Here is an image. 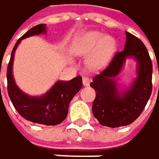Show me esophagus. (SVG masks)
<instances>
[{"instance_id": "1", "label": "esophagus", "mask_w": 159, "mask_h": 159, "mask_svg": "<svg viewBox=\"0 0 159 159\" xmlns=\"http://www.w3.org/2000/svg\"><path fill=\"white\" fill-rule=\"evenodd\" d=\"M90 82H91V80L87 77H83L82 79V83L84 86H89L90 85Z\"/></svg>"}]
</instances>
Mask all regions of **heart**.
I'll use <instances>...</instances> for the list:
<instances>
[{
	"instance_id": "b5f03b06",
	"label": "heart",
	"mask_w": 159,
	"mask_h": 159,
	"mask_svg": "<svg viewBox=\"0 0 159 159\" xmlns=\"http://www.w3.org/2000/svg\"><path fill=\"white\" fill-rule=\"evenodd\" d=\"M73 52L79 55H86L90 52L89 64L92 67H104L116 52V41L110 37L98 31H91L83 34L73 46Z\"/></svg>"
}]
</instances>
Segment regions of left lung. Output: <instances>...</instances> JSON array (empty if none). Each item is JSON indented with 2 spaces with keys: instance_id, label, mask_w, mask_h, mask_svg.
Here are the masks:
<instances>
[{
  "instance_id": "1",
  "label": "left lung",
  "mask_w": 159,
  "mask_h": 159,
  "mask_svg": "<svg viewBox=\"0 0 159 159\" xmlns=\"http://www.w3.org/2000/svg\"><path fill=\"white\" fill-rule=\"evenodd\" d=\"M126 38L124 50L114 55L107 67L91 83L96 93L93 114L101 125L110 128L127 126L138 119L152 93L153 65L148 51L142 40L127 31ZM129 57L137 62V78L128 89L120 92L115 78Z\"/></svg>"
}]
</instances>
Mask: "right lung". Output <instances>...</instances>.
I'll return each instance as SVG.
<instances>
[{
	"mask_svg": "<svg viewBox=\"0 0 159 159\" xmlns=\"http://www.w3.org/2000/svg\"><path fill=\"white\" fill-rule=\"evenodd\" d=\"M45 32V24L37 25L27 31L15 44L7 67V91L13 106L24 119L33 123L54 126L66 118L70 101L82 87V78L78 76L69 81L58 80L45 94L30 96L17 87L13 76V62L18 44L23 39Z\"/></svg>",
	"mask_w": 159,
	"mask_h": 159,
	"instance_id": "add662e5",
	"label": "right lung"
}]
</instances>
